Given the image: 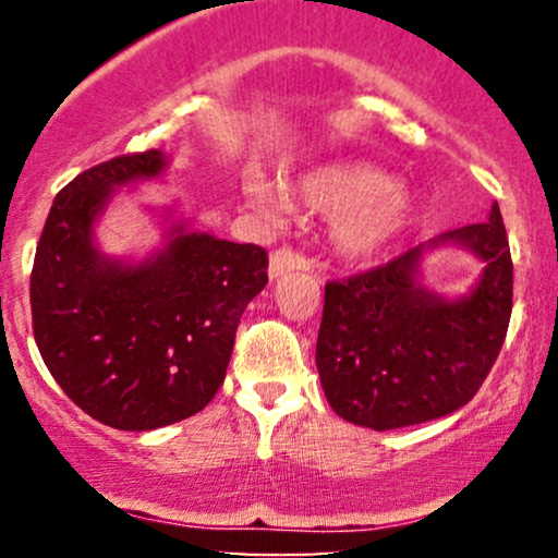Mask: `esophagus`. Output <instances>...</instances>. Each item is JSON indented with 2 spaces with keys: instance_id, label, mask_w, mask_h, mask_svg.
<instances>
[{
  "instance_id": "esophagus-1",
  "label": "esophagus",
  "mask_w": 558,
  "mask_h": 558,
  "mask_svg": "<svg viewBox=\"0 0 558 558\" xmlns=\"http://www.w3.org/2000/svg\"><path fill=\"white\" fill-rule=\"evenodd\" d=\"M310 259L304 254L293 252V248H278L270 257V278H283L293 270H310Z\"/></svg>"
}]
</instances>
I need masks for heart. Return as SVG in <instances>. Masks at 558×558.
Instances as JSON below:
<instances>
[{"instance_id": "heart-1", "label": "heart", "mask_w": 558, "mask_h": 558, "mask_svg": "<svg viewBox=\"0 0 558 558\" xmlns=\"http://www.w3.org/2000/svg\"><path fill=\"white\" fill-rule=\"evenodd\" d=\"M246 194L257 207L272 209V198L257 175L246 178ZM299 196L319 213H343L336 220V243L343 257H380L412 215V194L369 165H332L306 175Z\"/></svg>"}]
</instances>
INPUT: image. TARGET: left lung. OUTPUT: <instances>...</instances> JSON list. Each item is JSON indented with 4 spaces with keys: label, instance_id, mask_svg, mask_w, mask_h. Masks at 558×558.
I'll use <instances>...</instances> for the list:
<instances>
[{
    "label": "left lung",
    "instance_id": "1",
    "mask_svg": "<svg viewBox=\"0 0 558 558\" xmlns=\"http://www.w3.org/2000/svg\"><path fill=\"white\" fill-rule=\"evenodd\" d=\"M459 243L485 262L466 296L420 286L425 246L386 265L330 280L317 332V369L338 417L373 430L420 425L462 409L488 377L511 317L514 265L501 209L448 230L430 246Z\"/></svg>",
    "mask_w": 558,
    "mask_h": 558
}]
</instances>
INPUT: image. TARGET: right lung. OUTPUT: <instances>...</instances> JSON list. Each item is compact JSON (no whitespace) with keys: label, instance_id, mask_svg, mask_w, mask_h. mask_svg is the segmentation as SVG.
Here are the masks:
<instances>
[{"label":"right lung","instance_id":"obj_1","mask_svg":"<svg viewBox=\"0 0 558 558\" xmlns=\"http://www.w3.org/2000/svg\"><path fill=\"white\" fill-rule=\"evenodd\" d=\"M159 149L120 155L54 196L31 272L41 360L70 401L118 430L202 412L226 380L246 304L267 286V252L172 226L168 246L128 265L96 248L94 222L118 185L157 178Z\"/></svg>","mask_w":558,"mask_h":558}]
</instances>
